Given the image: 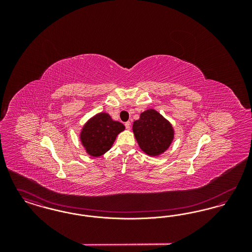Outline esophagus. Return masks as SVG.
Wrapping results in <instances>:
<instances>
[{
    "label": "esophagus",
    "instance_id": "34e87169",
    "mask_svg": "<svg viewBox=\"0 0 252 252\" xmlns=\"http://www.w3.org/2000/svg\"><path fill=\"white\" fill-rule=\"evenodd\" d=\"M125 126H126V128L127 130H129L130 127H131V123H130V122H126V123L125 124Z\"/></svg>",
    "mask_w": 252,
    "mask_h": 252
}]
</instances>
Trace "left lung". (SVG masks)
<instances>
[{
	"mask_svg": "<svg viewBox=\"0 0 252 252\" xmlns=\"http://www.w3.org/2000/svg\"><path fill=\"white\" fill-rule=\"evenodd\" d=\"M132 130L139 147L146 155L158 157L173 143L175 130L172 124L153 108L144 110L134 121Z\"/></svg>",
	"mask_w": 252,
	"mask_h": 252,
	"instance_id": "left-lung-1",
	"label": "left lung"
}]
</instances>
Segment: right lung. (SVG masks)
I'll list each match as a JSON object with an SVG mask.
<instances>
[{
  "label": "right lung",
  "instance_id": "1",
  "mask_svg": "<svg viewBox=\"0 0 252 252\" xmlns=\"http://www.w3.org/2000/svg\"><path fill=\"white\" fill-rule=\"evenodd\" d=\"M124 130L122 123L113 120L107 112H99L85 123L79 139L86 153L98 158L108 152L118 134Z\"/></svg>",
  "mask_w": 252,
  "mask_h": 252
}]
</instances>
